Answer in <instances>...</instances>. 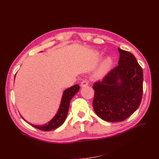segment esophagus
Segmentation results:
<instances>
[{"label":"esophagus","mask_w":159,"mask_h":159,"mask_svg":"<svg viewBox=\"0 0 159 159\" xmlns=\"http://www.w3.org/2000/svg\"><path fill=\"white\" fill-rule=\"evenodd\" d=\"M88 85V82L86 81V80H83L81 83H80V86L82 87H85Z\"/></svg>","instance_id":"34e87169"}]
</instances>
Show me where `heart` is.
Segmentation results:
<instances>
[{"instance_id": "heart-1", "label": "heart", "mask_w": 159, "mask_h": 159, "mask_svg": "<svg viewBox=\"0 0 159 159\" xmlns=\"http://www.w3.org/2000/svg\"><path fill=\"white\" fill-rule=\"evenodd\" d=\"M113 63V59L112 57L110 56H107L104 59L102 62L101 63V65L100 66V72L101 73H103L109 68L111 66Z\"/></svg>"}]
</instances>
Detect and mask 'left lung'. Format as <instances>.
<instances>
[{
    "label": "left lung",
    "instance_id": "left-lung-1",
    "mask_svg": "<svg viewBox=\"0 0 159 159\" xmlns=\"http://www.w3.org/2000/svg\"><path fill=\"white\" fill-rule=\"evenodd\" d=\"M118 66L93 84V107L107 121H124L139 107L143 93V70L134 56L118 48Z\"/></svg>",
    "mask_w": 159,
    "mask_h": 159
}]
</instances>
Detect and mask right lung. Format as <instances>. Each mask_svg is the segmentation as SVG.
I'll return each mask as SVG.
<instances>
[{
    "instance_id": "obj_1",
    "label": "right lung",
    "mask_w": 159,
    "mask_h": 159,
    "mask_svg": "<svg viewBox=\"0 0 159 159\" xmlns=\"http://www.w3.org/2000/svg\"><path fill=\"white\" fill-rule=\"evenodd\" d=\"M79 89L80 87L79 85H74L72 87H70V88H67L65 91H63L58 111L56 113L55 116L48 123H46L43 125H35L28 122L27 121L24 119L21 115L20 116L23 118V120H25V121H26L29 124L31 125L33 127L38 128V129L43 131H50L52 130H55L56 128L61 126L64 123V121H66L67 113H68L70 100L75 96V94L79 92Z\"/></svg>"
}]
</instances>
